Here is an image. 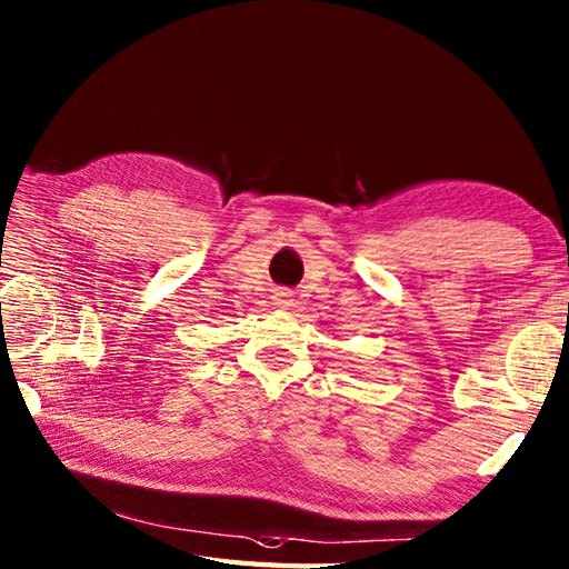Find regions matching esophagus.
Returning a JSON list of instances; mask_svg holds the SVG:
<instances>
[{
  "instance_id": "1",
  "label": "esophagus",
  "mask_w": 569,
  "mask_h": 569,
  "mask_svg": "<svg viewBox=\"0 0 569 569\" xmlns=\"http://www.w3.org/2000/svg\"><path fill=\"white\" fill-rule=\"evenodd\" d=\"M274 303H277V307H280V309H284V307H289V303H292V299H289L287 289H280V292L274 295Z\"/></svg>"
}]
</instances>
